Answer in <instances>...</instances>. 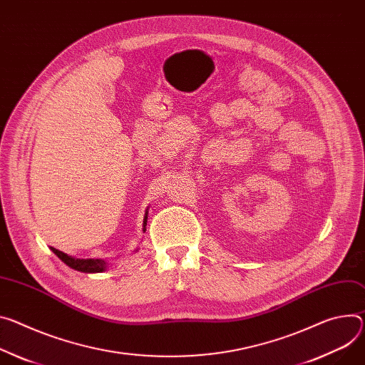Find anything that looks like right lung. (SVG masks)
I'll return each mask as SVG.
<instances>
[{
	"instance_id": "right-lung-1",
	"label": "right lung",
	"mask_w": 365,
	"mask_h": 365,
	"mask_svg": "<svg viewBox=\"0 0 365 365\" xmlns=\"http://www.w3.org/2000/svg\"><path fill=\"white\" fill-rule=\"evenodd\" d=\"M147 218H148V210L145 211V217H144V231L147 230L145 225H147ZM51 250L65 263L67 267L76 269V271H80V272H86V274H97V272H105L109 267L108 260L105 259H78V257H73V256H68L67 253H63L55 247H51Z\"/></svg>"
}]
</instances>
